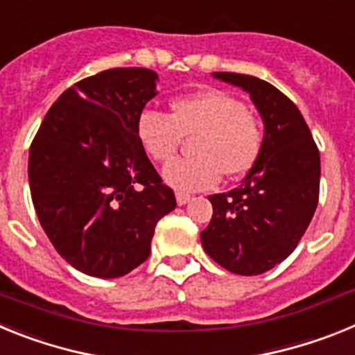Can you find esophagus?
Instances as JSON below:
<instances>
[{
	"instance_id": "esophagus-1",
	"label": "esophagus",
	"mask_w": 355,
	"mask_h": 355,
	"mask_svg": "<svg viewBox=\"0 0 355 355\" xmlns=\"http://www.w3.org/2000/svg\"><path fill=\"white\" fill-rule=\"evenodd\" d=\"M175 200H178V205H180V206H184L187 202H190V200H192V197L188 196V193L178 192V193H175Z\"/></svg>"
}]
</instances>
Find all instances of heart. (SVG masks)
Wrapping results in <instances>:
<instances>
[{"mask_svg": "<svg viewBox=\"0 0 355 355\" xmlns=\"http://www.w3.org/2000/svg\"><path fill=\"white\" fill-rule=\"evenodd\" d=\"M142 147L156 162H167L180 149L183 137L197 135L192 158H178L165 165L162 175L180 192L213 187L227 175L252 167L261 149L263 130L258 117L224 90H200L172 103V115L144 110L137 122Z\"/></svg>", "mask_w": 355, "mask_h": 355, "instance_id": "heart-1", "label": "heart"}]
</instances>
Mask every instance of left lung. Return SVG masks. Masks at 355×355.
<instances>
[{"mask_svg": "<svg viewBox=\"0 0 355 355\" xmlns=\"http://www.w3.org/2000/svg\"><path fill=\"white\" fill-rule=\"evenodd\" d=\"M213 78L249 94L265 133L240 187L208 197L213 216L200 241L225 270L258 275L284 261L306 233L318 205L320 153L299 108L274 85L236 72Z\"/></svg>", "mask_w": 355, "mask_h": 355, "instance_id": "8db88e82", "label": "left lung"}]
</instances>
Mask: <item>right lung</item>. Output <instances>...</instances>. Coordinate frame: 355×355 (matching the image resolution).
Returning a JSON list of instances; mask_svg holds the SVG:
<instances>
[{
    "label": "right lung",
    "mask_w": 355,
    "mask_h": 355,
    "mask_svg": "<svg viewBox=\"0 0 355 355\" xmlns=\"http://www.w3.org/2000/svg\"><path fill=\"white\" fill-rule=\"evenodd\" d=\"M158 74L108 69L65 90L44 117L28 158L37 216L62 258L92 277L130 274L175 208L137 133Z\"/></svg>",
    "instance_id": "obj_1"
}]
</instances>
